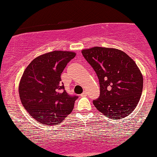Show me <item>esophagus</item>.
Segmentation results:
<instances>
[{"label":"esophagus","instance_id":"1","mask_svg":"<svg viewBox=\"0 0 157 157\" xmlns=\"http://www.w3.org/2000/svg\"><path fill=\"white\" fill-rule=\"evenodd\" d=\"M86 95H87V91H83V93H82V94H81V97L86 96Z\"/></svg>","mask_w":157,"mask_h":157}]
</instances>
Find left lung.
<instances>
[{"label":"left lung","mask_w":157,"mask_h":157,"mask_svg":"<svg viewBox=\"0 0 157 157\" xmlns=\"http://www.w3.org/2000/svg\"><path fill=\"white\" fill-rule=\"evenodd\" d=\"M82 54L98 77L100 95L93 101L96 109L113 120L128 116L141 97L143 77L127 54L114 48L95 46Z\"/></svg>","instance_id":"left-lung-1"}]
</instances>
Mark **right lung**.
<instances>
[{"mask_svg": "<svg viewBox=\"0 0 157 157\" xmlns=\"http://www.w3.org/2000/svg\"><path fill=\"white\" fill-rule=\"evenodd\" d=\"M76 56L69 51H53L35 57L23 71L18 91L21 101L37 122L59 124L71 113L77 97L68 95L61 73Z\"/></svg>", "mask_w": 157, "mask_h": 157, "instance_id": "add662e5", "label": "right lung"}]
</instances>
